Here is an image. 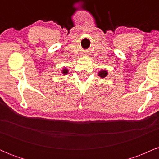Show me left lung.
<instances>
[{
    "label": "left lung",
    "instance_id": "obj_1",
    "mask_svg": "<svg viewBox=\"0 0 159 159\" xmlns=\"http://www.w3.org/2000/svg\"><path fill=\"white\" fill-rule=\"evenodd\" d=\"M98 75H99L100 77L102 78H105L107 75V71H105V70L100 71V72H98Z\"/></svg>",
    "mask_w": 159,
    "mask_h": 159
}]
</instances>
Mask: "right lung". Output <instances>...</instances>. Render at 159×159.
<instances>
[{
	"instance_id": "1",
	"label": "right lung",
	"mask_w": 159,
	"mask_h": 159,
	"mask_svg": "<svg viewBox=\"0 0 159 159\" xmlns=\"http://www.w3.org/2000/svg\"><path fill=\"white\" fill-rule=\"evenodd\" d=\"M62 73L64 75H66L68 73V70H67V69H63V71H62Z\"/></svg>"
}]
</instances>
